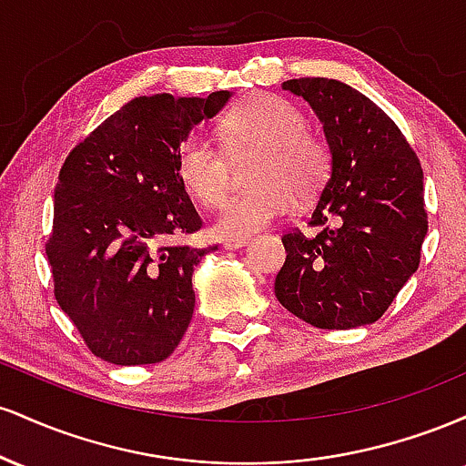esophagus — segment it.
<instances>
[{
	"instance_id": "34e87169",
	"label": "esophagus",
	"mask_w": 466,
	"mask_h": 466,
	"mask_svg": "<svg viewBox=\"0 0 466 466\" xmlns=\"http://www.w3.org/2000/svg\"><path fill=\"white\" fill-rule=\"evenodd\" d=\"M245 243H248V238H226V240H223V248H226V249H240V248H245Z\"/></svg>"
}]
</instances>
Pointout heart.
I'll return each mask as SVG.
<instances>
[{
  "label": "heart",
  "mask_w": 466,
  "mask_h": 466,
  "mask_svg": "<svg viewBox=\"0 0 466 466\" xmlns=\"http://www.w3.org/2000/svg\"><path fill=\"white\" fill-rule=\"evenodd\" d=\"M226 148L258 151L251 190L229 197L212 223L217 237L245 238L285 217L296 201H309L324 188L330 148L307 129L304 114L291 100L256 94L221 117ZM177 175L201 206L217 208L229 188L228 153L203 133H190L177 148Z\"/></svg>",
  "instance_id": "b5f03b06"
}]
</instances>
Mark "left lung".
Segmentation results:
<instances>
[{
  "label": "left lung",
  "instance_id": "8db88e82",
  "mask_svg": "<svg viewBox=\"0 0 466 466\" xmlns=\"http://www.w3.org/2000/svg\"><path fill=\"white\" fill-rule=\"evenodd\" d=\"M282 89L302 96L324 125L330 177L309 217L318 234H282L276 298L315 329L372 324L419 269L427 234L420 162L392 117L346 83L293 78Z\"/></svg>",
  "mask_w": 466,
  "mask_h": 466
}]
</instances>
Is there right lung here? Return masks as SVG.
<instances>
[{
  "instance_id": "right-lung-1",
  "label": "right lung",
  "mask_w": 466,
  "mask_h": 466,
  "mask_svg": "<svg viewBox=\"0 0 466 466\" xmlns=\"http://www.w3.org/2000/svg\"><path fill=\"white\" fill-rule=\"evenodd\" d=\"M228 98H133L61 166L46 254L58 307L100 360L164 361L188 329L192 271L217 248L168 243L201 229L177 175V148Z\"/></svg>"
}]
</instances>
